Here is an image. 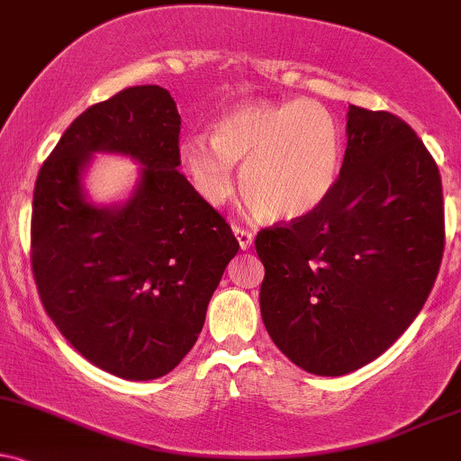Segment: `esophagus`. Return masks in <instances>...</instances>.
Segmentation results:
<instances>
[{"mask_svg":"<svg viewBox=\"0 0 461 461\" xmlns=\"http://www.w3.org/2000/svg\"><path fill=\"white\" fill-rule=\"evenodd\" d=\"M232 232H235V237H237V241H240L241 250H248V248H250L254 243V235L250 230H243V229H240V226H232Z\"/></svg>","mask_w":461,"mask_h":461,"instance_id":"34e87169","label":"esophagus"}]
</instances>
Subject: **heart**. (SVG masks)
Masks as SVG:
<instances>
[{
	"instance_id": "obj_1",
	"label": "heart",
	"mask_w": 461,
	"mask_h": 461,
	"mask_svg": "<svg viewBox=\"0 0 461 461\" xmlns=\"http://www.w3.org/2000/svg\"><path fill=\"white\" fill-rule=\"evenodd\" d=\"M178 159L211 204L230 198L232 164L241 166V192L267 218L291 221L315 213L337 187L345 159L339 118L317 101H252L226 112L211 140H178Z\"/></svg>"
}]
</instances>
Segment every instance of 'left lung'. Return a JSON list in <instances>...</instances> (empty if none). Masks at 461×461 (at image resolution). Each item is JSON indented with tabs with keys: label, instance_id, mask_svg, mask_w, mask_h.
<instances>
[{
	"label": "left lung",
	"instance_id": "1",
	"mask_svg": "<svg viewBox=\"0 0 461 461\" xmlns=\"http://www.w3.org/2000/svg\"><path fill=\"white\" fill-rule=\"evenodd\" d=\"M254 246L276 348L312 375L360 369L402 337L436 283L445 207L434 157L402 118L349 105L332 196Z\"/></svg>",
	"mask_w": 461,
	"mask_h": 461
}]
</instances>
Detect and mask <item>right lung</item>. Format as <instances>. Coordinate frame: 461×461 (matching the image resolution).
<instances>
[{"mask_svg":"<svg viewBox=\"0 0 461 461\" xmlns=\"http://www.w3.org/2000/svg\"><path fill=\"white\" fill-rule=\"evenodd\" d=\"M181 116L161 86H133L86 110L38 172L32 269L47 315L99 369L146 382L187 356L226 265L240 250L224 218L181 172ZM96 152L140 166L121 203H92Z\"/></svg>","mask_w":461,"mask_h":461,"instance_id":"1","label":"right lung"}]
</instances>
